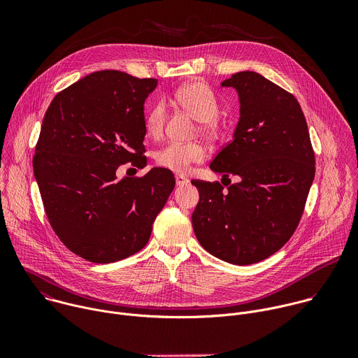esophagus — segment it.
Wrapping results in <instances>:
<instances>
[{"instance_id":"34e87169","label":"esophagus","mask_w":358,"mask_h":358,"mask_svg":"<svg viewBox=\"0 0 358 358\" xmlns=\"http://www.w3.org/2000/svg\"><path fill=\"white\" fill-rule=\"evenodd\" d=\"M188 182V178L185 177V176H182V174H177L176 176V184L178 185V187H182V185H185Z\"/></svg>"}]
</instances>
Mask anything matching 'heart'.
I'll use <instances>...</instances> for the list:
<instances>
[{
    "label": "heart",
    "mask_w": 358,
    "mask_h": 358,
    "mask_svg": "<svg viewBox=\"0 0 358 358\" xmlns=\"http://www.w3.org/2000/svg\"><path fill=\"white\" fill-rule=\"evenodd\" d=\"M178 103L188 110L198 122H201L199 130L210 137H214L220 133L218 115L221 110L220 100L215 92L201 80H194L182 85L174 93ZM167 106L166 101L159 99L152 103L144 116L145 130L150 136L157 137L163 133L166 123ZM207 156V150L201 143H178L171 141L162 147L156 152V162L159 166L185 174L189 171L192 164L201 163Z\"/></svg>",
    "instance_id": "heart-1"
}]
</instances>
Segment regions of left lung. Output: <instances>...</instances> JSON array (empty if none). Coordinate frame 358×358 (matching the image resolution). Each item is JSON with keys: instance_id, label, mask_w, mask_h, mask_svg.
<instances>
[{"instance_id": "1", "label": "left lung", "mask_w": 358, "mask_h": 358, "mask_svg": "<svg viewBox=\"0 0 358 358\" xmlns=\"http://www.w3.org/2000/svg\"><path fill=\"white\" fill-rule=\"evenodd\" d=\"M221 85L236 89L241 117L210 167L239 181L225 190L218 181L192 180L199 192L192 227L218 259L250 265L278 252L296 231L315 178V151L292 93L250 71Z\"/></svg>"}]
</instances>
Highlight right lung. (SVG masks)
I'll return each instance as SVG.
<instances>
[{
  "mask_svg": "<svg viewBox=\"0 0 358 358\" xmlns=\"http://www.w3.org/2000/svg\"><path fill=\"white\" fill-rule=\"evenodd\" d=\"M157 79L99 71L59 92L43 116L32 160L50 227L94 264L124 259L145 246L174 189L162 167L117 180L119 166L144 167V101Z\"/></svg>",
  "mask_w": 358,
  "mask_h": 358,
  "instance_id": "add662e5",
  "label": "right lung"
}]
</instances>
